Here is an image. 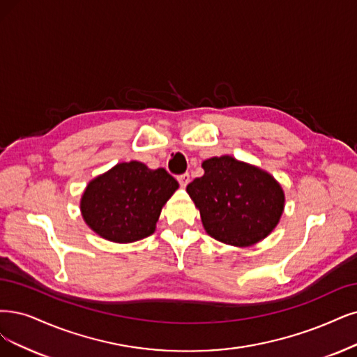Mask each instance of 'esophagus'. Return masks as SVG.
I'll list each match as a JSON object with an SVG mask.
<instances>
[{
    "mask_svg": "<svg viewBox=\"0 0 357 357\" xmlns=\"http://www.w3.org/2000/svg\"><path fill=\"white\" fill-rule=\"evenodd\" d=\"M178 181H179V183H181V187H183L185 188L188 183H190V174H182V175H179L178 176Z\"/></svg>",
    "mask_w": 357,
    "mask_h": 357,
    "instance_id": "1",
    "label": "esophagus"
}]
</instances>
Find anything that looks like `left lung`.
Masks as SVG:
<instances>
[{
  "label": "left lung",
  "instance_id": "obj_1",
  "mask_svg": "<svg viewBox=\"0 0 357 357\" xmlns=\"http://www.w3.org/2000/svg\"><path fill=\"white\" fill-rule=\"evenodd\" d=\"M204 175L188 183L187 192L206 232L234 247H250L276 228L285 206L281 183L269 172L232 155L210 157Z\"/></svg>",
  "mask_w": 357,
  "mask_h": 357
}]
</instances>
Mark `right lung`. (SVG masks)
<instances>
[{"label": "right lung", "instance_id": "right-lung-1", "mask_svg": "<svg viewBox=\"0 0 357 357\" xmlns=\"http://www.w3.org/2000/svg\"><path fill=\"white\" fill-rule=\"evenodd\" d=\"M179 188L165 169L130 160L117 163L86 185L81 213L101 238L128 244L150 236L163 206Z\"/></svg>", "mask_w": 357, "mask_h": 357}]
</instances>
